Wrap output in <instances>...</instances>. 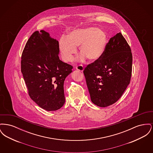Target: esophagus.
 I'll list each match as a JSON object with an SVG mask.
<instances>
[{"label":"esophagus","mask_w":153,"mask_h":153,"mask_svg":"<svg viewBox=\"0 0 153 153\" xmlns=\"http://www.w3.org/2000/svg\"><path fill=\"white\" fill-rule=\"evenodd\" d=\"M76 69L77 70L79 71L80 72H82V71H84V67L82 66V65H81L77 66L76 68Z\"/></svg>","instance_id":"34e87169"}]
</instances>
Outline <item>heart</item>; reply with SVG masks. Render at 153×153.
Returning <instances> with one entry per match:
<instances>
[{"instance_id":"b5f03b06","label":"heart","mask_w":153,"mask_h":153,"mask_svg":"<svg viewBox=\"0 0 153 153\" xmlns=\"http://www.w3.org/2000/svg\"><path fill=\"white\" fill-rule=\"evenodd\" d=\"M107 44V35L101 29L88 27L73 30L67 36L60 38L58 48L61 58L65 62L72 61L79 47V60L88 58L91 61L99 60L103 56Z\"/></svg>"}]
</instances>
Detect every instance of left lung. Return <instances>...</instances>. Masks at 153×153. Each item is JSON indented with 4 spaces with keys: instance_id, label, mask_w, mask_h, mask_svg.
<instances>
[{
    "instance_id": "left-lung-1",
    "label": "left lung",
    "mask_w": 153,
    "mask_h": 153,
    "mask_svg": "<svg viewBox=\"0 0 153 153\" xmlns=\"http://www.w3.org/2000/svg\"><path fill=\"white\" fill-rule=\"evenodd\" d=\"M132 62L131 48L119 33L110 38L102 57L83 72L94 104L105 107L120 98L130 82Z\"/></svg>"
}]
</instances>
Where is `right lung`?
Wrapping results in <instances>:
<instances>
[{"mask_svg":"<svg viewBox=\"0 0 153 153\" xmlns=\"http://www.w3.org/2000/svg\"><path fill=\"white\" fill-rule=\"evenodd\" d=\"M58 41L44 30L36 31L22 53L21 72L30 98L48 111L61 108L65 102L64 83L73 66L59 58Z\"/></svg>","mask_w":153,"mask_h":153,"instance_id":"add662e5","label":"right lung"}]
</instances>
